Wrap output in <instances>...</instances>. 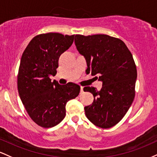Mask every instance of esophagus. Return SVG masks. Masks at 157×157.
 Returning <instances> with one entry per match:
<instances>
[{
    "mask_svg": "<svg viewBox=\"0 0 157 157\" xmlns=\"http://www.w3.org/2000/svg\"><path fill=\"white\" fill-rule=\"evenodd\" d=\"M84 92V88H83V87H82V86H81V93H82Z\"/></svg>",
    "mask_w": 157,
    "mask_h": 157,
    "instance_id": "esophagus-1",
    "label": "esophagus"
}]
</instances>
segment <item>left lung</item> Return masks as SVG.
<instances>
[{
    "mask_svg": "<svg viewBox=\"0 0 157 157\" xmlns=\"http://www.w3.org/2000/svg\"><path fill=\"white\" fill-rule=\"evenodd\" d=\"M77 50L87 61L86 73L98 75L101 90L85 87L93 95V103L84 107L93 124L110 128L118 124L129 110L135 97L136 67L131 51L121 39L107 35H75Z\"/></svg>",
    "mask_w": 157,
    "mask_h": 157,
    "instance_id": "1",
    "label": "left lung"
}]
</instances>
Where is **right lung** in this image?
Instances as JSON below:
<instances>
[{
  "label": "right lung",
  "instance_id": "right-lung-1",
  "mask_svg": "<svg viewBox=\"0 0 157 157\" xmlns=\"http://www.w3.org/2000/svg\"><path fill=\"white\" fill-rule=\"evenodd\" d=\"M74 35L56 33L35 36L23 52L17 73L19 96L28 115L44 128L57 125L66 115V104L78 96L79 85H60L56 75L61 53L73 43Z\"/></svg>",
  "mask_w": 157,
  "mask_h": 157
}]
</instances>
